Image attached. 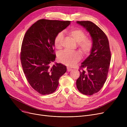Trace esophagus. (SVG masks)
I'll return each mask as SVG.
<instances>
[{
	"label": "esophagus",
	"mask_w": 127,
	"mask_h": 127,
	"mask_svg": "<svg viewBox=\"0 0 127 127\" xmlns=\"http://www.w3.org/2000/svg\"><path fill=\"white\" fill-rule=\"evenodd\" d=\"M67 70L68 71H71L72 69H71V68H70L69 67H67Z\"/></svg>",
	"instance_id": "esophagus-1"
}]
</instances>
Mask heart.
I'll return each instance as SVG.
<instances>
[{
    "label": "heart",
    "mask_w": 127,
    "mask_h": 127,
    "mask_svg": "<svg viewBox=\"0 0 127 127\" xmlns=\"http://www.w3.org/2000/svg\"><path fill=\"white\" fill-rule=\"evenodd\" d=\"M69 34L78 43V46L84 55H87L91 52L93 47V42L90 38L86 37L85 32L78 29H74L68 32ZM64 38V33L60 32L56 35L54 44L56 48L60 49L62 47ZM81 59L80 52L64 50L59 53L58 59L59 61L67 66L75 65Z\"/></svg>",
    "instance_id": "obj_1"
}]
</instances>
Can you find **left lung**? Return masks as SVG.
<instances>
[{
	"label": "left lung",
	"instance_id": "left-lung-1",
	"mask_svg": "<svg viewBox=\"0 0 127 127\" xmlns=\"http://www.w3.org/2000/svg\"><path fill=\"white\" fill-rule=\"evenodd\" d=\"M89 32L93 42L90 56L81 63L76 85L82 94L92 95L102 88L107 78L111 62V52L107 36L103 31L90 21H77Z\"/></svg>",
	"mask_w": 127,
	"mask_h": 127
}]
</instances>
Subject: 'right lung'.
Here are the masks:
<instances>
[{
  "label": "right lung",
  "instance_id": "add662e5",
  "mask_svg": "<svg viewBox=\"0 0 127 127\" xmlns=\"http://www.w3.org/2000/svg\"><path fill=\"white\" fill-rule=\"evenodd\" d=\"M70 24V21L40 19L26 32L21 48V60L27 80L42 95L57 89L59 80L66 71L65 65L56 63L53 47L56 35Z\"/></svg>",
  "mask_w": 127,
  "mask_h": 127
}]
</instances>
